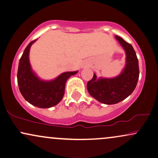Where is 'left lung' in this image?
Instances as JSON below:
<instances>
[{"instance_id":"8db88e82","label":"left lung","mask_w":158,"mask_h":158,"mask_svg":"<svg viewBox=\"0 0 158 158\" xmlns=\"http://www.w3.org/2000/svg\"><path fill=\"white\" fill-rule=\"evenodd\" d=\"M115 37L125 50V68L120 75L111 79H97L94 73L87 84L90 96L105 104H117L128 97L135 89L139 78L138 60L133 47L118 36Z\"/></svg>"}]
</instances>
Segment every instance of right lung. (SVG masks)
<instances>
[{"instance_id": "right-lung-1", "label": "right lung", "mask_w": 158, "mask_h": 158, "mask_svg": "<svg viewBox=\"0 0 158 158\" xmlns=\"http://www.w3.org/2000/svg\"><path fill=\"white\" fill-rule=\"evenodd\" d=\"M31 41L23 51L18 64V84L22 96L28 103L40 108H49L56 105L64 94L65 83L69 77L78 71L64 72L51 81L39 79L32 71L29 62Z\"/></svg>"}]
</instances>
